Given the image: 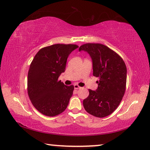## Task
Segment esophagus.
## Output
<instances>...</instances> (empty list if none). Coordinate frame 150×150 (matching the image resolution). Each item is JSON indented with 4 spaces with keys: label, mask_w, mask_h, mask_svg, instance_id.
<instances>
[{
    "label": "esophagus",
    "mask_w": 150,
    "mask_h": 150,
    "mask_svg": "<svg viewBox=\"0 0 150 150\" xmlns=\"http://www.w3.org/2000/svg\"><path fill=\"white\" fill-rule=\"evenodd\" d=\"M74 88H75V89H81V87H79L77 84H75L74 85Z\"/></svg>",
    "instance_id": "34e87169"
}]
</instances>
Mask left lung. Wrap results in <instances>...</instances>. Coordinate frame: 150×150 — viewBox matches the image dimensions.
<instances>
[{
    "label": "left lung",
    "instance_id": "obj_1",
    "mask_svg": "<svg viewBox=\"0 0 150 150\" xmlns=\"http://www.w3.org/2000/svg\"><path fill=\"white\" fill-rule=\"evenodd\" d=\"M79 51L91 56L93 75L99 78L96 91L89 89L83 101L85 111L97 117L112 113L122 101L126 88L127 68L123 59L108 47L100 43H86Z\"/></svg>",
    "mask_w": 150,
    "mask_h": 150
}]
</instances>
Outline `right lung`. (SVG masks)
Listing matches in <instances>:
<instances>
[{"mask_svg": "<svg viewBox=\"0 0 150 150\" xmlns=\"http://www.w3.org/2000/svg\"><path fill=\"white\" fill-rule=\"evenodd\" d=\"M78 45L55 44L38 51L30 65L27 91L33 106L49 117L61 113L67 107L74 86L58 80L65 70L67 59Z\"/></svg>", "mask_w": 150, "mask_h": 150, "instance_id": "obj_1", "label": "right lung"}]
</instances>
